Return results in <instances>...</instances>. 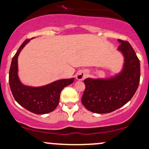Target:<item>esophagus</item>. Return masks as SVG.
I'll use <instances>...</instances> for the list:
<instances>
[{"instance_id": "esophagus-1", "label": "esophagus", "mask_w": 149, "mask_h": 149, "mask_svg": "<svg viewBox=\"0 0 149 149\" xmlns=\"http://www.w3.org/2000/svg\"><path fill=\"white\" fill-rule=\"evenodd\" d=\"M87 77V73L84 71H81L78 72V74H77V79L78 80H83L84 79Z\"/></svg>"}]
</instances>
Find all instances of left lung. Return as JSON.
Segmentation results:
<instances>
[{"label":"left lung","mask_w":149,"mask_h":149,"mask_svg":"<svg viewBox=\"0 0 149 149\" xmlns=\"http://www.w3.org/2000/svg\"><path fill=\"white\" fill-rule=\"evenodd\" d=\"M118 41V49L124 57L121 73L108 79L87 78L84 80L85 90L81 103L92 112L105 113L118 109L131 100L139 87L140 61L128 41Z\"/></svg>","instance_id":"obj_1"}]
</instances>
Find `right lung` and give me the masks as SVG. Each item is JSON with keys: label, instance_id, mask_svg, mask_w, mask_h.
Returning <instances> with one entry per match:
<instances>
[{"label": "right lung", "instance_id": "obj_1", "mask_svg": "<svg viewBox=\"0 0 149 149\" xmlns=\"http://www.w3.org/2000/svg\"><path fill=\"white\" fill-rule=\"evenodd\" d=\"M29 41L30 39L25 40L13 57L9 71V84L14 99L20 106L36 114H44L55 110L59 104L62 90L72 84L74 78L60 79L40 87L23 85L17 75V57Z\"/></svg>", "mask_w": 149, "mask_h": 149}]
</instances>
